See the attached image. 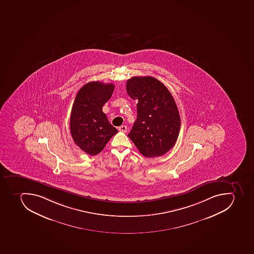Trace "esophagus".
Here are the masks:
<instances>
[{"instance_id": "esophagus-1", "label": "esophagus", "mask_w": 254, "mask_h": 254, "mask_svg": "<svg viewBox=\"0 0 254 254\" xmlns=\"http://www.w3.org/2000/svg\"><path fill=\"white\" fill-rule=\"evenodd\" d=\"M119 130L121 131V132H127V126H122L121 127H120Z\"/></svg>"}]
</instances>
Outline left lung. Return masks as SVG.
<instances>
[{
	"mask_svg": "<svg viewBox=\"0 0 254 254\" xmlns=\"http://www.w3.org/2000/svg\"><path fill=\"white\" fill-rule=\"evenodd\" d=\"M126 91L136 104L137 117L128 137L142 155L154 158L175 145L180 129V116L171 92L151 76L127 80Z\"/></svg>",
	"mask_w": 254,
	"mask_h": 254,
	"instance_id": "1",
	"label": "left lung"
}]
</instances>
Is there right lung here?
<instances>
[{"label":"right lung","instance_id":"obj_1","mask_svg":"<svg viewBox=\"0 0 254 254\" xmlns=\"http://www.w3.org/2000/svg\"><path fill=\"white\" fill-rule=\"evenodd\" d=\"M113 90V83L89 82L75 96L70 113V133L75 144L90 155L102 151L112 136L118 132L102 111Z\"/></svg>","mask_w":254,"mask_h":254}]
</instances>
